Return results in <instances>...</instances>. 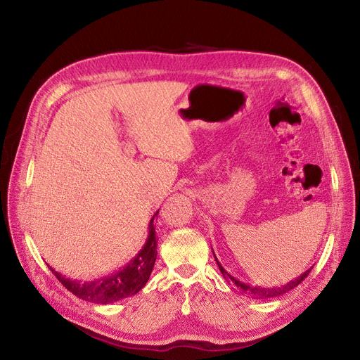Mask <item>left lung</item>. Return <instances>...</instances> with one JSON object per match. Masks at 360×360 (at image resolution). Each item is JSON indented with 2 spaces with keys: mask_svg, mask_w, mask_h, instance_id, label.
<instances>
[{
  "mask_svg": "<svg viewBox=\"0 0 360 360\" xmlns=\"http://www.w3.org/2000/svg\"><path fill=\"white\" fill-rule=\"evenodd\" d=\"M215 257V256H214ZM215 262H217V265H219V268H220V272L223 274V276H224V279L231 285V286H234V288L240 292L242 295H245V297H249V298H271V297H278V295H282V294H286L288 291H291L292 288H295L297 285H300L308 275H309V272H311V269H308L307 272H304L302 275H300L297 279H294V281H291V282H288L286 285H282V286H275V288H260V286H250V285H248V283H245V282H242V281H237L236 278H233L221 265H220V262L217 260V257H215Z\"/></svg>",
  "mask_w": 360,
  "mask_h": 360,
  "instance_id": "obj_1",
  "label": "left lung"
}]
</instances>
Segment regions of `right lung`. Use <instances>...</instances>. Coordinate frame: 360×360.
Listing matches in <instances>:
<instances>
[{"label":"right lung","instance_id":"obj_1","mask_svg":"<svg viewBox=\"0 0 360 360\" xmlns=\"http://www.w3.org/2000/svg\"><path fill=\"white\" fill-rule=\"evenodd\" d=\"M158 214L159 211L150 220L149 237L145 248L140 250V253L123 271H118L111 276L103 278L101 281H92V282H84V283L70 281L51 268L52 274L59 279V282L68 291H70L78 298H82L85 301L95 302V304H110V302H115L118 300H123L137 294L143 286L146 285L158 256V250H156L158 242H156V234L153 227V220L155 217H158Z\"/></svg>","mask_w":360,"mask_h":360}]
</instances>
